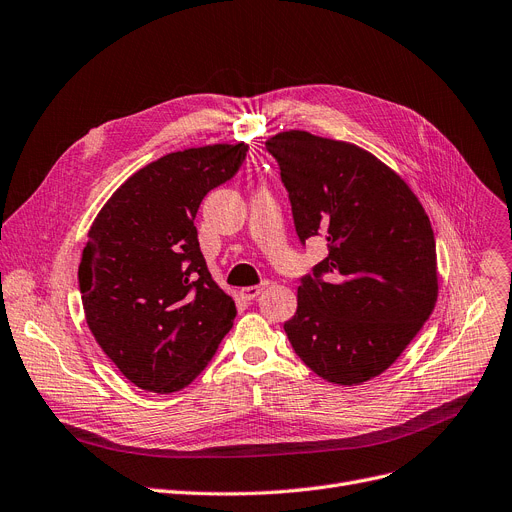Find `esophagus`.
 <instances>
[{"instance_id":"34e87169","label":"esophagus","mask_w":512,"mask_h":512,"mask_svg":"<svg viewBox=\"0 0 512 512\" xmlns=\"http://www.w3.org/2000/svg\"><path fill=\"white\" fill-rule=\"evenodd\" d=\"M270 286V282L268 280H265V282H261V284H255V286H247V288H242V291H240V295L244 297V299H255V297H259L263 291H265V288H268Z\"/></svg>"}]
</instances>
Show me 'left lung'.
I'll use <instances>...</instances> for the list:
<instances>
[{
	"label": "left lung",
	"mask_w": 512,
	"mask_h": 512,
	"mask_svg": "<svg viewBox=\"0 0 512 512\" xmlns=\"http://www.w3.org/2000/svg\"><path fill=\"white\" fill-rule=\"evenodd\" d=\"M265 148L299 240L328 247L301 278L286 337L324 381L362 385L402 355L437 303L431 221L402 177L360 146L291 129Z\"/></svg>",
	"instance_id": "1"
}]
</instances>
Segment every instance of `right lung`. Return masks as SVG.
I'll use <instances>...</instances> for the list:
<instances>
[{"label": "right lung", "instance_id": "1", "mask_svg": "<svg viewBox=\"0 0 512 512\" xmlns=\"http://www.w3.org/2000/svg\"><path fill=\"white\" fill-rule=\"evenodd\" d=\"M247 150L238 142L165 154L121 184L87 232L79 263L87 326L144 391L188 387L234 324L236 305L207 270L194 217Z\"/></svg>", "mask_w": 512, "mask_h": 512}]
</instances>
